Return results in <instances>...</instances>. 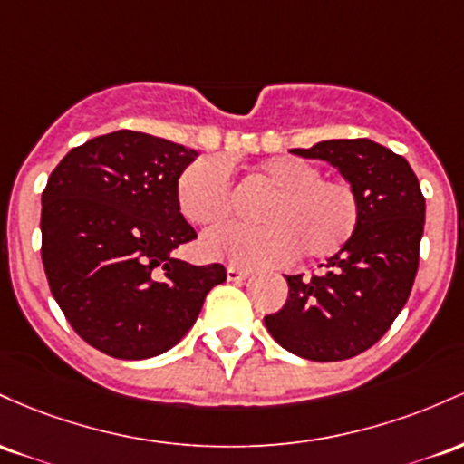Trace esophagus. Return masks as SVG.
<instances>
[{
	"instance_id": "1",
	"label": "esophagus",
	"mask_w": 464,
	"mask_h": 464,
	"mask_svg": "<svg viewBox=\"0 0 464 464\" xmlns=\"http://www.w3.org/2000/svg\"><path fill=\"white\" fill-rule=\"evenodd\" d=\"M249 274H252V269L237 267V265H227V280H232V283H238V280H246Z\"/></svg>"
}]
</instances>
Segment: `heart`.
<instances>
[{"label":"heart","mask_w":464,"mask_h":464,"mask_svg":"<svg viewBox=\"0 0 464 464\" xmlns=\"http://www.w3.org/2000/svg\"><path fill=\"white\" fill-rule=\"evenodd\" d=\"M320 169L294 155L258 164L254 179L269 195L256 208L258 226H232L208 232V256L237 265H267L295 256L331 258L355 237L362 206L351 181L320 177ZM177 206L195 226H218L232 215V181L223 160L199 158L177 179Z\"/></svg>","instance_id":"b5f03b06"}]
</instances>
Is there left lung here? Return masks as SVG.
<instances>
[{
	"label": "left lung",
	"instance_id": "left-lung-1",
	"mask_svg": "<svg viewBox=\"0 0 464 464\" xmlns=\"http://www.w3.org/2000/svg\"><path fill=\"white\" fill-rule=\"evenodd\" d=\"M324 160L357 190L362 217L351 243L322 272L287 276L289 298L265 315L280 346L311 362H342L383 337L412 291L425 226V197L408 160L368 138L291 149Z\"/></svg>",
	"mask_w": 464,
	"mask_h": 464
}]
</instances>
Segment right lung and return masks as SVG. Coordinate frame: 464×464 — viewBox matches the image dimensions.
<instances>
[{
	"mask_svg": "<svg viewBox=\"0 0 464 464\" xmlns=\"http://www.w3.org/2000/svg\"><path fill=\"white\" fill-rule=\"evenodd\" d=\"M197 150L140 131L72 149L41 195V258L54 300L87 344L109 357L149 359L195 324L218 263L173 249L197 238L177 206V179Z\"/></svg>",
	"mask_w": 464,
	"mask_h": 464,
	"instance_id": "add662e5",
	"label": "right lung"
}]
</instances>
